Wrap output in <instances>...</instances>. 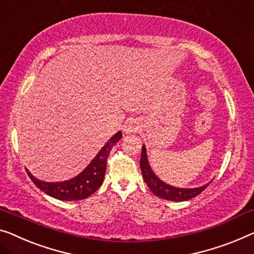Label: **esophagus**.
I'll use <instances>...</instances> for the list:
<instances>
[{
    "mask_svg": "<svg viewBox=\"0 0 254 254\" xmlns=\"http://www.w3.org/2000/svg\"><path fill=\"white\" fill-rule=\"evenodd\" d=\"M138 128H139L138 123L135 122V121L131 120V121H127L126 126L123 127V131L126 132L127 134H131V133H134V132H137Z\"/></svg>",
    "mask_w": 254,
    "mask_h": 254,
    "instance_id": "1",
    "label": "esophagus"
}]
</instances>
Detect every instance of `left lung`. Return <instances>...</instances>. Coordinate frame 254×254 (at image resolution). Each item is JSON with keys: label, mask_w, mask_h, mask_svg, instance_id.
I'll list each match as a JSON object with an SVG mask.
<instances>
[{"label": "left lung", "mask_w": 254, "mask_h": 254, "mask_svg": "<svg viewBox=\"0 0 254 254\" xmlns=\"http://www.w3.org/2000/svg\"><path fill=\"white\" fill-rule=\"evenodd\" d=\"M140 169H141L143 180H145V183L149 187L150 190L153 191V194L163 199L173 200V202H184V200L194 198L212 183L211 180L210 183L195 188H180L164 183L163 180H161L160 178L155 175L153 169H151L148 156H147L145 145H142L141 158H140Z\"/></svg>", "instance_id": "8db88e82"}]
</instances>
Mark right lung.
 Returning a JSON list of instances; mask_svg holds the SVG:
<instances>
[{"label":"right lung","instance_id":"right-lung-1","mask_svg":"<svg viewBox=\"0 0 254 254\" xmlns=\"http://www.w3.org/2000/svg\"><path fill=\"white\" fill-rule=\"evenodd\" d=\"M121 138H122V132L119 131L105 143L103 148L94 156L89 165L76 177L71 178L69 180L48 183V181L37 179L27 169L26 171L37 188H40L51 197L59 200L84 199L92 195L103 184L106 172V161H107L113 146H115Z\"/></svg>","mask_w":254,"mask_h":254}]
</instances>
